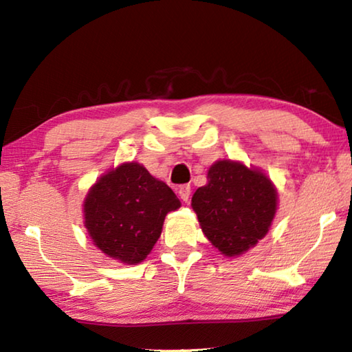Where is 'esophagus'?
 <instances>
[{
    "instance_id": "1",
    "label": "esophagus",
    "mask_w": 352,
    "mask_h": 352,
    "mask_svg": "<svg viewBox=\"0 0 352 352\" xmlns=\"http://www.w3.org/2000/svg\"><path fill=\"white\" fill-rule=\"evenodd\" d=\"M178 194H180V197L183 201H189L190 199V186L189 184H183V186H180V189H178Z\"/></svg>"
}]
</instances>
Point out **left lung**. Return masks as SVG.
Masks as SVG:
<instances>
[{
    "label": "left lung",
    "mask_w": 352,
    "mask_h": 352,
    "mask_svg": "<svg viewBox=\"0 0 352 352\" xmlns=\"http://www.w3.org/2000/svg\"><path fill=\"white\" fill-rule=\"evenodd\" d=\"M190 205L205 236L231 258L269 233L278 192L264 172L222 160L208 170V183L195 190Z\"/></svg>",
    "instance_id": "left-lung-1"
}]
</instances>
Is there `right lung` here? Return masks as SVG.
Masks as SVG:
<instances>
[{"label":"right lung","mask_w":352,"mask_h":352,"mask_svg":"<svg viewBox=\"0 0 352 352\" xmlns=\"http://www.w3.org/2000/svg\"><path fill=\"white\" fill-rule=\"evenodd\" d=\"M180 205L174 190L144 166L124 163L88 190L85 228L100 252L124 264H138L162 234L166 214Z\"/></svg>","instance_id":"add662e5"}]
</instances>
